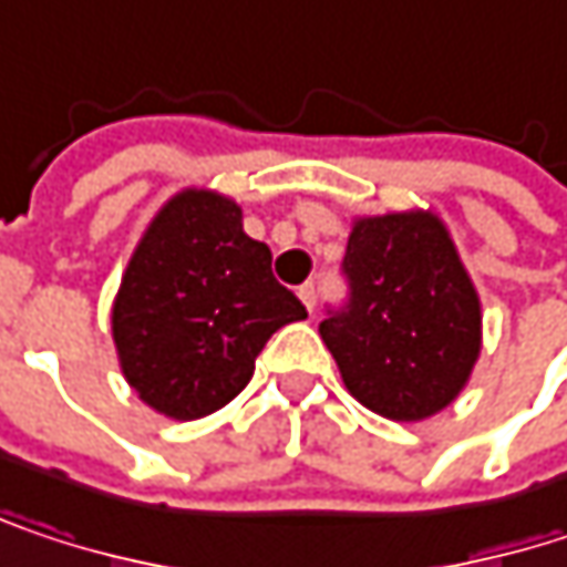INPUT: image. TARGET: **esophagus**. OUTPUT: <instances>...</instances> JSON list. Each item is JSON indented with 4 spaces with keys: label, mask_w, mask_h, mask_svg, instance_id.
Returning a JSON list of instances; mask_svg holds the SVG:
<instances>
[{
    "label": "esophagus",
    "mask_w": 567,
    "mask_h": 567,
    "mask_svg": "<svg viewBox=\"0 0 567 567\" xmlns=\"http://www.w3.org/2000/svg\"><path fill=\"white\" fill-rule=\"evenodd\" d=\"M298 298H301V305H305V308L311 311V308H315V285H311V282L301 285V288H298Z\"/></svg>",
    "instance_id": "34e87169"
}]
</instances>
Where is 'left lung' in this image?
I'll use <instances>...</instances> for the list:
<instances>
[{
	"instance_id": "left-lung-1",
	"label": "left lung",
	"mask_w": 567,
	"mask_h": 567,
	"mask_svg": "<svg viewBox=\"0 0 567 567\" xmlns=\"http://www.w3.org/2000/svg\"><path fill=\"white\" fill-rule=\"evenodd\" d=\"M350 305L321 321L347 392L392 422L447 409L484 347L481 295L435 210L353 217Z\"/></svg>"
}]
</instances>
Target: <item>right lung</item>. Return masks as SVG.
Listing matches in <instances>:
<instances>
[{"mask_svg":"<svg viewBox=\"0 0 567 567\" xmlns=\"http://www.w3.org/2000/svg\"><path fill=\"white\" fill-rule=\"evenodd\" d=\"M301 318L269 246L243 230V207L210 187H181L158 207L110 311L126 383L175 422L233 402L266 340Z\"/></svg>","mask_w":567,"mask_h":567,"instance_id":"right-lung-1","label":"right lung"}]
</instances>
